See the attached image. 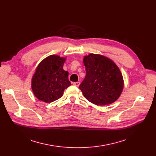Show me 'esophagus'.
<instances>
[{"label": "esophagus", "instance_id": "obj_1", "mask_svg": "<svg viewBox=\"0 0 156 156\" xmlns=\"http://www.w3.org/2000/svg\"><path fill=\"white\" fill-rule=\"evenodd\" d=\"M80 83L78 82V81H77V82H74L73 83V85H75V86H76V87H78L80 85Z\"/></svg>", "mask_w": 156, "mask_h": 156}]
</instances>
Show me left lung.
<instances>
[{"label":"left lung","mask_w":156,"mask_h":156,"mask_svg":"<svg viewBox=\"0 0 156 156\" xmlns=\"http://www.w3.org/2000/svg\"><path fill=\"white\" fill-rule=\"evenodd\" d=\"M86 76L79 88L84 97L97 105L115 102L124 87L122 74L111 59L100 54H90L84 57Z\"/></svg>","instance_id":"1"}]
</instances>
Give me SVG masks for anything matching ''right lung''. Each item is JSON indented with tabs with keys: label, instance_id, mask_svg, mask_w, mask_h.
<instances>
[{
	"label": "right lung",
	"instance_id": "obj_1",
	"mask_svg": "<svg viewBox=\"0 0 156 156\" xmlns=\"http://www.w3.org/2000/svg\"><path fill=\"white\" fill-rule=\"evenodd\" d=\"M65 57L49 55L40 62L31 80V88L40 101L50 103L61 98L71 85L68 72L63 69Z\"/></svg>",
	"mask_w": 156,
	"mask_h": 156
}]
</instances>
